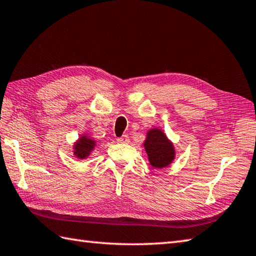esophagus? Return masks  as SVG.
Returning a JSON list of instances; mask_svg holds the SVG:
<instances>
[{"label":"esophagus","instance_id":"34e87169","mask_svg":"<svg viewBox=\"0 0 256 256\" xmlns=\"http://www.w3.org/2000/svg\"><path fill=\"white\" fill-rule=\"evenodd\" d=\"M116 141H118V143H124V144H125V143H128V142H130V138H128V135L124 134V135H122V136L118 138Z\"/></svg>","mask_w":256,"mask_h":256}]
</instances>
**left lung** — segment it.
<instances>
[{"label": "left lung", "instance_id": "8db88e82", "mask_svg": "<svg viewBox=\"0 0 256 256\" xmlns=\"http://www.w3.org/2000/svg\"><path fill=\"white\" fill-rule=\"evenodd\" d=\"M144 146L148 161L154 168H166L174 160L173 144L168 141L161 130L154 128L148 131Z\"/></svg>", "mask_w": 256, "mask_h": 256}]
</instances>
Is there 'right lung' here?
I'll return each mask as SVG.
<instances>
[{
    "instance_id": "right-lung-1",
    "label": "right lung",
    "mask_w": 256,
    "mask_h": 256,
    "mask_svg": "<svg viewBox=\"0 0 256 256\" xmlns=\"http://www.w3.org/2000/svg\"><path fill=\"white\" fill-rule=\"evenodd\" d=\"M94 146H95V142L93 141V140H91L90 138H86V136H82L78 140V142L75 144L74 154L80 158H88V154L92 152Z\"/></svg>"
}]
</instances>
